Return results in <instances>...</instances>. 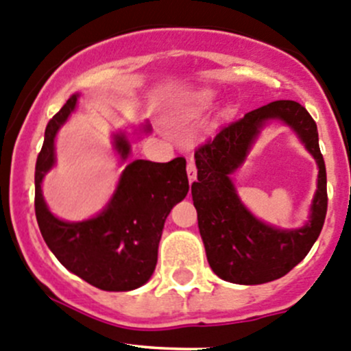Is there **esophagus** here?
Listing matches in <instances>:
<instances>
[{
    "label": "esophagus",
    "instance_id": "esophagus-1",
    "mask_svg": "<svg viewBox=\"0 0 351 351\" xmlns=\"http://www.w3.org/2000/svg\"><path fill=\"white\" fill-rule=\"evenodd\" d=\"M186 175H188V180H190V183L197 180V166H195V161L193 160H188V163H186Z\"/></svg>",
    "mask_w": 351,
    "mask_h": 351
}]
</instances>
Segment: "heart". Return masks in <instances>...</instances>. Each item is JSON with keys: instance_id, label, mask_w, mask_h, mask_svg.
I'll use <instances>...</instances> for the list:
<instances>
[{"instance_id": "obj_1", "label": "heart", "mask_w": 351, "mask_h": 351, "mask_svg": "<svg viewBox=\"0 0 351 351\" xmlns=\"http://www.w3.org/2000/svg\"><path fill=\"white\" fill-rule=\"evenodd\" d=\"M215 99H217V94L213 90H208V88H206V90L197 92V94H195L193 97L186 102L185 112L190 114V116L202 112V110L208 109L210 106L215 102Z\"/></svg>"}]
</instances>
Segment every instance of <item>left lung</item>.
Instances as JSON below:
<instances>
[{
	"mask_svg": "<svg viewBox=\"0 0 351 351\" xmlns=\"http://www.w3.org/2000/svg\"><path fill=\"white\" fill-rule=\"evenodd\" d=\"M282 120L300 138L319 165V185L302 228L279 229L257 219L240 200L230 175L240 167L269 120ZM198 175L191 197L206 259L220 279L234 284L271 282L286 276L308 256L319 237L328 208L326 168L318 128L294 101H276L247 112L195 151Z\"/></svg>",
	"mask_w": 351,
	"mask_h": 351,
	"instance_id": "left-lung-1",
	"label": "left lung"
}]
</instances>
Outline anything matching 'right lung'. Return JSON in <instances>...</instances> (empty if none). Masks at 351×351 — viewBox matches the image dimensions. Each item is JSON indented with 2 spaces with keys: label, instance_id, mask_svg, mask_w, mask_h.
Listing matches in <instances>:
<instances>
[{
  "label": "right lung",
  "instance_id": "obj_1",
  "mask_svg": "<svg viewBox=\"0 0 351 351\" xmlns=\"http://www.w3.org/2000/svg\"><path fill=\"white\" fill-rule=\"evenodd\" d=\"M73 94L47 124L45 141L35 166V213L43 241L65 269L102 291H132L149 281L158 263L165 220L188 193L185 158L168 163L129 161L108 205L92 219L65 222L50 212L42 182L55 166V138L77 108ZM149 134L147 123L139 128ZM112 146L126 163L131 143L112 134Z\"/></svg>",
  "mask_w": 351,
  "mask_h": 351
}]
</instances>
